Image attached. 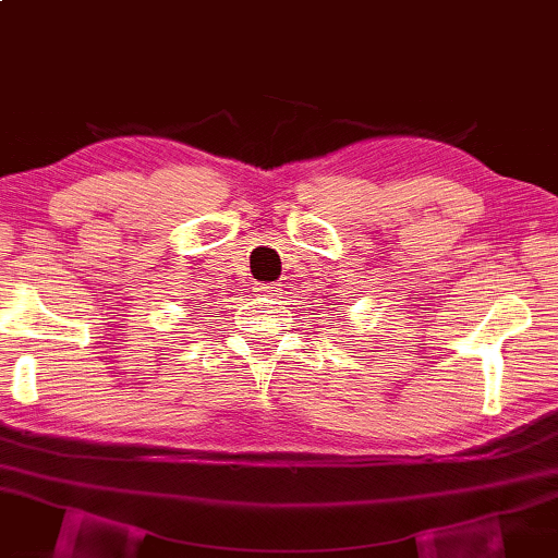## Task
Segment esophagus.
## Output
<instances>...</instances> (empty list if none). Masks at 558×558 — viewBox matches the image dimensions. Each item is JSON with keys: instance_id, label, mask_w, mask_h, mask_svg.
I'll use <instances>...</instances> for the list:
<instances>
[{"instance_id": "esophagus-1", "label": "esophagus", "mask_w": 558, "mask_h": 558, "mask_svg": "<svg viewBox=\"0 0 558 558\" xmlns=\"http://www.w3.org/2000/svg\"><path fill=\"white\" fill-rule=\"evenodd\" d=\"M256 292L264 294V298H276V294L280 292V286L278 282H258Z\"/></svg>"}]
</instances>
